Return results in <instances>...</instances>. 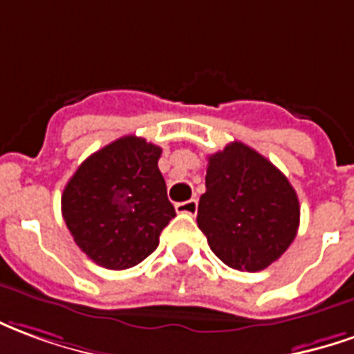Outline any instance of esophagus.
Here are the masks:
<instances>
[{"instance_id":"34e87169","label":"esophagus","mask_w":354,"mask_h":354,"mask_svg":"<svg viewBox=\"0 0 354 354\" xmlns=\"http://www.w3.org/2000/svg\"><path fill=\"white\" fill-rule=\"evenodd\" d=\"M175 209L177 213H183V215H196L198 212V200H187V202H179L175 204Z\"/></svg>"}]
</instances>
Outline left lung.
Returning a JSON list of instances; mask_svg holds the SVG:
<instances>
[{"instance_id": "8db88e82", "label": "left lung", "mask_w": 354, "mask_h": 354, "mask_svg": "<svg viewBox=\"0 0 354 354\" xmlns=\"http://www.w3.org/2000/svg\"><path fill=\"white\" fill-rule=\"evenodd\" d=\"M196 221L225 265L257 272L293 242L299 200L284 173L259 152L234 141L207 158Z\"/></svg>"}]
</instances>
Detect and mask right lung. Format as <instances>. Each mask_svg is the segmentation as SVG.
I'll list each match as a JSON object with an SVG mask.
<instances>
[{"mask_svg": "<svg viewBox=\"0 0 354 354\" xmlns=\"http://www.w3.org/2000/svg\"><path fill=\"white\" fill-rule=\"evenodd\" d=\"M162 149L127 135L80 165L62 192V217L80 250L104 269L124 270L154 252L175 217L158 169Z\"/></svg>", "mask_w": 354, "mask_h": 354, "instance_id": "1", "label": "right lung"}]
</instances>
